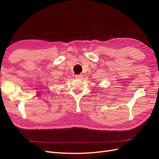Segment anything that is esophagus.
Wrapping results in <instances>:
<instances>
[{"label":"esophagus","instance_id":"esophagus-1","mask_svg":"<svg viewBox=\"0 0 159 159\" xmlns=\"http://www.w3.org/2000/svg\"><path fill=\"white\" fill-rule=\"evenodd\" d=\"M82 77H83V75H81V74H80V75H75V78H78V79H81V78H82Z\"/></svg>","mask_w":159,"mask_h":159}]
</instances>
